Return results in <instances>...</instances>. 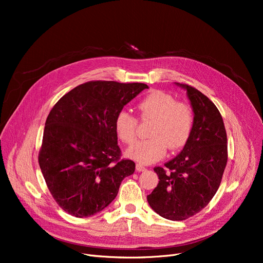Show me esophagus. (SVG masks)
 <instances>
[{
    "label": "esophagus",
    "mask_w": 263,
    "mask_h": 263,
    "mask_svg": "<svg viewBox=\"0 0 263 263\" xmlns=\"http://www.w3.org/2000/svg\"><path fill=\"white\" fill-rule=\"evenodd\" d=\"M136 171L139 172V173H141V172H145V171H147V168H146V167H144L143 165H141V164H136Z\"/></svg>",
    "instance_id": "obj_1"
}]
</instances>
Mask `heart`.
Segmentation results:
<instances>
[{
    "mask_svg": "<svg viewBox=\"0 0 263 263\" xmlns=\"http://www.w3.org/2000/svg\"><path fill=\"white\" fill-rule=\"evenodd\" d=\"M142 119H153L148 140L139 141L126 151L128 158L141 164H150L162 159L166 148H182L192 134L194 118L189 105L177 102L172 96L163 91H154L137 104ZM137 120L127 110H120L114 120L118 139L124 144L135 140Z\"/></svg>",
    "mask_w": 263,
    "mask_h": 263,
    "instance_id": "heart-1",
    "label": "heart"
}]
</instances>
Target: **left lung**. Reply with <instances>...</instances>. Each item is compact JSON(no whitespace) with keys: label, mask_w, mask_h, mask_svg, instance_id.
<instances>
[{"label":"left lung","mask_w":263,"mask_h":263,"mask_svg":"<svg viewBox=\"0 0 263 263\" xmlns=\"http://www.w3.org/2000/svg\"><path fill=\"white\" fill-rule=\"evenodd\" d=\"M175 84L186 90L194 124L181 153L165 167L154 168L160 181L147 200L162 217L183 220L215 195L227 164V134L222 115L208 97L186 84Z\"/></svg>","instance_id":"left-lung-1"}]
</instances>
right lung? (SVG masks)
<instances>
[{
	"mask_svg": "<svg viewBox=\"0 0 263 263\" xmlns=\"http://www.w3.org/2000/svg\"><path fill=\"white\" fill-rule=\"evenodd\" d=\"M146 88L144 83L91 81L51 109L38 162L53 198L67 213L87 217L101 212L134 173L133 161L119 160L114 120Z\"/></svg>",
	"mask_w": 263,
	"mask_h": 263,
	"instance_id": "right-lung-1",
	"label": "right lung"
}]
</instances>
